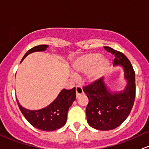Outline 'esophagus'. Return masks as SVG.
I'll use <instances>...</instances> for the list:
<instances>
[{
    "label": "esophagus",
    "mask_w": 149,
    "mask_h": 149,
    "mask_svg": "<svg viewBox=\"0 0 149 149\" xmlns=\"http://www.w3.org/2000/svg\"><path fill=\"white\" fill-rule=\"evenodd\" d=\"M76 96H77V97H78L79 95H81L83 94V88H81L80 86H77L76 87Z\"/></svg>",
    "instance_id": "esophagus-1"
}]
</instances>
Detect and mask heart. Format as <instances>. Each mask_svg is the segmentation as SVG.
Instances as JSON below:
<instances>
[{
    "instance_id": "heart-1",
    "label": "heart",
    "mask_w": 149,
    "mask_h": 149,
    "mask_svg": "<svg viewBox=\"0 0 149 149\" xmlns=\"http://www.w3.org/2000/svg\"><path fill=\"white\" fill-rule=\"evenodd\" d=\"M109 61L99 53H89L78 57L72 63L75 74L86 73V80L93 83L102 77L109 66Z\"/></svg>"
}]
</instances>
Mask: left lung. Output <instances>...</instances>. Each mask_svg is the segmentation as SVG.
<instances>
[{
	"instance_id": "obj_1",
	"label": "left lung",
	"mask_w": 149,
	"mask_h": 149,
	"mask_svg": "<svg viewBox=\"0 0 149 149\" xmlns=\"http://www.w3.org/2000/svg\"><path fill=\"white\" fill-rule=\"evenodd\" d=\"M104 49L114 56L113 66L123 69L127 82L125 89L112 91L101 78L83 90L89 100L86 107L88 125L95 130L108 131L122 125L132 110L136 93L135 73L125 54L109 47Z\"/></svg>"
}]
</instances>
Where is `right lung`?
<instances>
[{
  "label": "right lung",
  "mask_w": 149,
  "mask_h": 149,
  "mask_svg": "<svg viewBox=\"0 0 149 149\" xmlns=\"http://www.w3.org/2000/svg\"><path fill=\"white\" fill-rule=\"evenodd\" d=\"M48 45L36 46L27 51L22 58V62L26 56L37 52H44L48 48ZM76 100V88L71 90L62 89L58 96L52 103L40 109L31 110L20 105L16 98L21 112L29 123L34 127L42 131L52 132L61 128L66 125L67 114L71 104Z\"/></svg>",
  "instance_id": "obj_1"
}]
</instances>
